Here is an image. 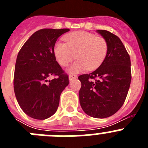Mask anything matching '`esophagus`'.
<instances>
[{
  "mask_svg": "<svg viewBox=\"0 0 148 148\" xmlns=\"http://www.w3.org/2000/svg\"><path fill=\"white\" fill-rule=\"evenodd\" d=\"M76 78H77V76L75 75H69V80H70V82L74 80V79H75Z\"/></svg>",
  "mask_w": 148,
  "mask_h": 148,
  "instance_id": "1",
  "label": "esophagus"
}]
</instances>
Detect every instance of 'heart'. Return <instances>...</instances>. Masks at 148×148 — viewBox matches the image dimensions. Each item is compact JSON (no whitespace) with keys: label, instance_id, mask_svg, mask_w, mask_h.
Returning a JSON list of instances; mask_svg holds the SVG:
<instances>
[{"label":"heart","instance_id":"heart-1","mask_svg":"<svg viewBox=\"0 0 148 148\" xmlns=\"http://www.w3.org/2000/svg\"><path fill=\"white\" fill-rule=\"evenodd\" d=\"M65 42L57 41L53 48L56 60L63 66H67L74 58H78L69 68L70 73H78L87 69L95 70L105 59L108 44L102 37L88 32H73L64 37Z\"/></svg>","mask_w":148,"mask_h":148}]
</instances>
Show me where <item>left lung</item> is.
I'll return each mask as SVG.
<instances>
[{"label": "left lung", "instance_id": "left-lung-1", "mask_svg": "<svg viewBox=\"0 0 148 148\" xmlns=\"http://www.w3.org/2000/svg\"><path fill=\"white\" fill-rule=\"evenodd\" d=\"M96 32L107 40L108 54L97 70L78 76L79 101L86 114L104 119L115 114L126 99L131 82L130 58L118 36L107 30Z\"/></svg>", "mask_w": 148, "mask_h": 148}]
</instances>
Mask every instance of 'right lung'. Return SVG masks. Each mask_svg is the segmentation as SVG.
<instances>
[{
    "label": "right lung",
    "instance_id": "1",
    "mask_svg": "<svg viewBox=\"0 0 148 148\" xmlns=\"http://www.w3.org/2000/svg\"><path fill=\"white\" fill-rule=\"evenodd\" d=\"M69 29H42L32 34L17 56L14 91L22 110L31 118L44 120L53 116L69 78L53 53L56 40ZM56 76L52 80L49 78Z\"/></svg>",
    "mask_w": 148,
    "mask_h": 148
}]
</instances>
